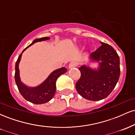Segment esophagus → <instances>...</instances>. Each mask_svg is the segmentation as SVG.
<instances>
[{
  "label": "esophagus",
  "instance_id": "esophagus-1",
  "mask_svg": "<svg viewBox=\"0 0 135 135\" xmlns=\"http://www.w3.org/2000/svg\"><path fill=\"white\" fill-rule=\"evenodd\" d=\"M77 66V62H76V61H73L69 64V69H72V68L75 67V66Z\"/></svg>",
  "mask_w": 135,
  "mask_h": 135
}]
</instances>
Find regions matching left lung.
<instances>
[{"instance_id":"8db88e82","label":"left lung","mask_w":135,"mask_h":135,"mask_svg":"<svg viewBox=\"0 0 135 135\" xmlns=\"http://www.w3.org/2000/svg\"><path fill=\"white\" fill-rule=\"evenodd\" d=\"M91 54V59L100 61L97 70L83 65L75 84L77 92L84 98L98 101L107 98L115 87L120 76V60L117 52L106 43Z\"/></svg>"}]
</instances>
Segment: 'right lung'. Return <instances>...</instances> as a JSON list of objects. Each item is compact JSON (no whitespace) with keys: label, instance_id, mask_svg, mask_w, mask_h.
Masks as SVG:
<instances>
[{"label":"right lung","instance_id":"1","mask_svg":"<svg viewBox=\"0 0 135 135\" xmlns=\"http://www.w3.org/2000/svg\"><path fill=\"white\" fill-rule=\"evenodd\" d=\"M49 37H42L41 38H37L32 42L30 46L27 47L23 52L27 49L29 46H32L34 43L37 42H41L43 41L49 40ZM22 52V53H23ZM22 53L18 56L16 65H15V82L18 86V90L21 93L22 97L27 101L34 103V104H42L46 103L51 100L55 95L56 92V81L57 79L62 74L66 72V68L63 67L61 69L56 70L52 72L47 77V79L40 86L36 88H28L25 86L20 80V70H19V63L21 60Z\"/></svg>","mask_w":135,"mask_h":135}]
</instances>
